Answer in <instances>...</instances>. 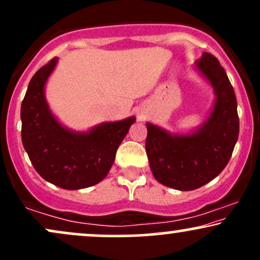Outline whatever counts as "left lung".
<instances>
[{
    "mask_svg": "<svg viewBox=\"0 0 260 260\" xmlns=\"http://www.w3.org/2000/svg\"><path fill=\"white\" fill-rule=\"evenodd\" d=\"M216 94L210 117L193 134L171 136L147 123L145 150L151 172L164 186L193 190L204 186L226 168L240 133L235 90L219 59L204 52L196 62Z\"/></svg>",
    "mask_w": 260,
    "mask_h": 260,
    "instance_id": "obj_1",
    "label": "left lung"
}]
</instances>
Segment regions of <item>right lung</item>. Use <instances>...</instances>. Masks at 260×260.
<instances>
[{
    "mask_svg": "<svg viewBox=\"0 0 260 260\" xmlns=\"http://www.w3.org/2000/svg\"><path fill=\"white\" fill-rule=\"evenodd\" d=\"M56 63V57L47 62L29 83L20 107L22 142L44 180L63 189H82L105 178L136 118L107 122L85 133L66 129L52 116L44 95Z\"/></svg>",
    "mask_w": 260,
    "mask_h": 260,
    "instance_id": "obj_1",
    "label": "right lung"
}]
</instances>
